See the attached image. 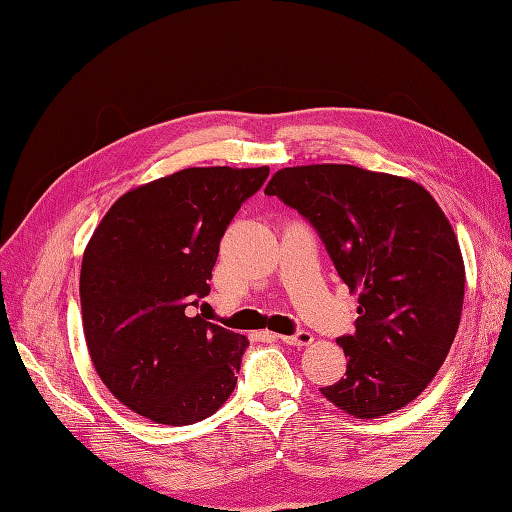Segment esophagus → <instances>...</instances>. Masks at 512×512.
Masks as SVG:
<instances>
[{"label":"esophagus","instance_id":"esophagus-1","mask_svg":"<svg viewBox=\"0 0 512 512\" xmlns=\"http://www.w3.org/2000/svg\"><path fill=\"white\" fill-rule=\"evenodd\" d=\"M273 339H277V342H282L286 346H307L314 342V335L309 331H297L294 335H271Z\"/></svg>","mask_w":512,"mask_h":512}]
</instances>
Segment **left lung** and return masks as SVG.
Instances as JSON below:
<instances>
[{"instance_id": "left-lung-1", "label": "left lung", "mask_w": 512, "mask_h": 512, "mask_svg": "<svg viewBox=\"0 0 512 512\" xmlns=\"http://www.w3.org/2000/svg\"><path fill=\"white\" fill-rule=\"evenodd\" d=\"M267 196L297 209L359 294L354 333L337 337L346 376L320 389L356 418L408 406L438 374L459 329L461 250L433 196L410 179L350 164L282 168Z\"/></svg>"}]
</instances>
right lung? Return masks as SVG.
Segmentation results:
<instances>
[{"label": "right lung", "mask_w": 512, "mask_h": 512, "mask_svg": "<svg viewBox=\"0 0 512 512\" xmlns=\"http://www.w3.org/2000/svg\"><path fill=\"white\" fill-rule=\"evenodd\" d=\"M267 177L269 166L179 170L123 194L87 245L89 356L106 389L153 423L203 421L235 391L247 339L192 307L211 290L228 224Z\"/></svg>", "instance_id": "1"}]
</instances>
